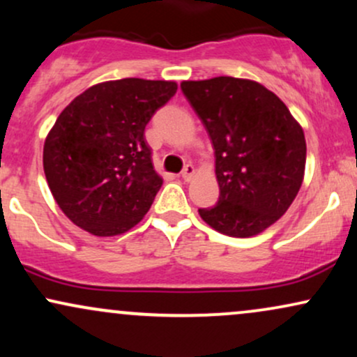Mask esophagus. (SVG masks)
<instances>
[{
	"label": "esophagus",
	"instance_id": "esophagus-1",
	"mask_svg": "<svg viewBox=\"0 0 357 357\" xmlns=\"http://www.w3.org/2000/svg\"><path fill=\"white\" fill-rule=\"evenodd\" d=\"M192 176H195V166H192V165L184 166V169H183V173H181V178L184 179V181H190Z\"/></svg>",
	"mask_w": 357,
	"mask_h": 357
}]
</instances>
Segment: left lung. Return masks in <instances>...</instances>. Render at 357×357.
Masks as SVG:
<instances>
[{
  "label": "left lung",
  "instance_id": "left-lung-1",
  "mask_svg": "<svg viewBox=\"0 0 357 357\" xmlns=\"http://www.w3.org/2000/svg\"><path fill=\"white\" fill-rule=\"evenodd\" d=\"M183 93L215 149L218 203L204 223L235 238L258 235L296 199L305 171L304 130L273 92L255 80H184Z\"/></svg>",
  "mask_w": 357,
  "mask_h": 357
}]
</instances>
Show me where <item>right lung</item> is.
Here are the masks:
<instances>
[{"instance_id": "right-lung-1", "label": "right lung", "mask_w": 357, "mask_h": 357, "mask_svg": "<svg viewBox=\"0 0 357 357\" xmlns=\"http://www.w3.org/2000/svg\"><path fill=\"white\" fill-rule=\"evenodd\" d=\"M176 90L167 80H109L61 110L45 139L43 169L72 223L96 236H116L144 218L162 186L144 129Z\"/></svg>"}]
</instances>
